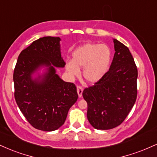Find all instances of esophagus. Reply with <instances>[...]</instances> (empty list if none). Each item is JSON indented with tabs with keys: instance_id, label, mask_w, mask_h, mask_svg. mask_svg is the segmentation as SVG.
<instances>
[{
	"instance_id": "1",
	"label": "esophagus",
	"mask_w": 157,
	"mask_h": 157,
	"mask_svg": "<svg viewBox=\"0 0 157 157\" xmlns=\"http://www.w3.org/2000/svg\"><path fill=\"white\" fill-rule=\"evenodd\" d=\"M77 94H78V96L81 97L82 95V91H83V89L80 86H77Z\"/></svg>"
}]
</instances>
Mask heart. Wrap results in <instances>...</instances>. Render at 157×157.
Segmentation results:
<instances>
[{
	"instance_id": "1",
	"label": "heart",
	"mask_w": 157,
	"mask_h": 157,
	"mask_svg": "<svg viewBox=\"0 0 157 157\" xmlns=\"http://www.w3.org/2000/svg\"><path fill=\"white\" fill-rule=\"evenodd\" d=\"M111 51L108 46L99 44H86L77 48L72 54V61L66 65L71 76H77L80 68L87 82L94 83L102 78L109 70Z\"/></svg>"
}]
</instances>
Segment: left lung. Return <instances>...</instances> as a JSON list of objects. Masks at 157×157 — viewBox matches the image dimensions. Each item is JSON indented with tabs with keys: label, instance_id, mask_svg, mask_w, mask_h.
I'll use <instances>...</instances> for the list:
<instances>
[{
	"label": "left lung",
	"instance_id": "left-lung-1",
	"mask_svg": "<svg viewBox=\"0 0 157 157\" xmlns=\"http://www.w3.org/2000/svg\"><path fill=\"white\" fill-rule=\"evenodd\" d=\"M115 53L109 71L82 92L87 102V118L99 130L120 125L127 117L137 97L138 71L128 48L113 39Z\"/></svg>",
	"mask_w": 157,
	"mask_h": 157
}]
</instances>
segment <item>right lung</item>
Listing matches in <instances>:
<instances>
[{"mask_svg": "<svg viewBox=\"0 0 157 157\" xmlns=\"http://www.w3.org/2000/svg\"><path fill=\"white\" fill-rule=\"evenodd\" d=\"M60 40L55 37L35 40L21 52L14 70L15 101L27 121L44 131H55L63 125L68 110L78 98L75 85L56 74L55 66L66 65ZM40 66L48 67V71L33 80L31 75Z\"/></svg>", "mask_w": 157, "mask_h": 157, "instance_id": "1", "label": "right lung"}]
</instances>
